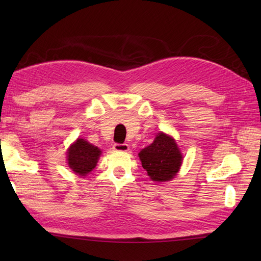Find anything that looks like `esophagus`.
<instances>
[{
	"instance_id": "esophagus-1",
	"label": "esophagus",
	"mask_w": 261,
	"mask_h": 261,
	"mask_svg": "<svg viewBox=\"0 0 261 261\" xmlns=\"http://www.w3.org/2000/svg\"><path fill=\"white\" fill-rule=\"evenodd\" d=\"M113 149L115 151H121V152H126L129 151V145L127 143H114Z\"/></svg>"
}]
</instances>
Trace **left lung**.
<instances>
[{"mask_svg":"<svg viewBox=\"0 0 261 261\" xmlns=\"http://www.w3.org/2000/svg\"><path fill=\"white\" fill-rule=\"evenodd\" d=\"M142 167L153 181H168L179 171L182 156L173 137L159 132L153 142L139 152Z\"/></svg>","mask_w":261,"mask_h":261,"instance_id":"8db88e82","label":"left lung"}]
</instances>
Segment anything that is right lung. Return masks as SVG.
<instances>
[{
  "instance_id": "1",
  "label": "right lung",
  "mask_w": 261,
  "mask_h": 261,
  "mask_svg": "<svg viewBox=\"0 0 261 261\" xmlns=\"http://www.w3.org/2000/svg\"><path fill=\"white\" fill-rule=\"evenodd\" d=\"M102 151L84 139L79 138L67 151V163L69 168L76 175L86 176L95 168Z\"/></svg>"
}]
</instances>
